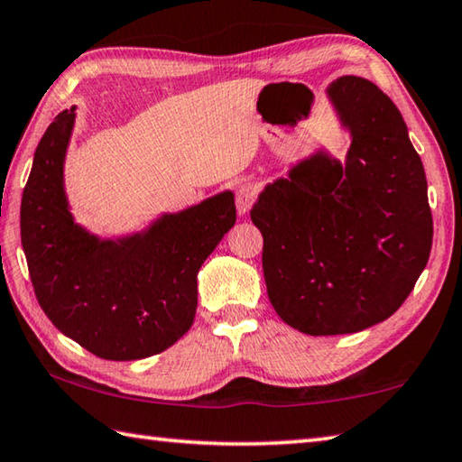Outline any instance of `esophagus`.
<instances>
[{
    "instance_id": "34e87169",
    "label": "esophagus",
    "mask_w": 462,
    "mask_h": 462,
    "mask_svg": "<svg viewBox=\"0 0 462 462\" xmlns=\"http://www.w3.org/2000/svg\"><path fill=\"white\" fill-rule=\"evenodd\" d=\"M255 199H257L255 187L241 185V187L237 189V193H235V205H237L239 215H245V213L249 211V208H251V205L255 203Z\"/></svg>"
}]
</instances>
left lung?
<instances>
[{
    "label": "left lung",
    "mask_w": 462,
    "mask_h": 462,
    "mask_svg": "<svg viewBox=\"0 0 462 462\" xmlns=\"http://www.w3.org/2000/svg\"><path fill=\"white\" fill-rule=\"evenodd\" d=\"M328 92L352 130L346 164L311 156L251 208L269 300L310 336L354 334L393 316L432 247L424 167L394 102L358 76Z\"/></svg>",
    "instance_id": "1"
}]
</instances>
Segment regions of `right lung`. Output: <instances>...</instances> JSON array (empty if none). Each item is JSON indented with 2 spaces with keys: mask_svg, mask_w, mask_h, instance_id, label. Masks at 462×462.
<instances>
[{
  "mask_svg": "<svg viewBox=\"0 0 462 462\" xmlns=\"http://www.w3.org/2000/svg\"><path fill=\"white\" fill-rule=\"evenodd\" d=\"M74 108L43 133L22 195V245L33 293L60 332L104 360H141L185 336L197 273L235 225L231 193L156 221L144 235L98 241L68 213L62 164Z\"/></svg>",
  "mask_w": 462,
  "mask_h": 462,
  "instance_id": "add662e5",
  "label": "right lung"
}]
</instances>
